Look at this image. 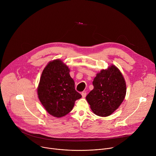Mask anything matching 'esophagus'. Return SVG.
Returning a JSON list of instances; mask_svg holds the SVG:
<instances>
[{
    "label": "esophagus",
    "mask_w": 156,
    "mask_h": 156,
    "mask_svg": "<svg viewBox=\"0 0 156 156\" xmlns=\"http://www.w3.org/2000/svg\"><path fill=\"white\" fill-rule=\"evenodd\" d=\"M81 95H82V97L84 98L86 96V92H82L81 93Z\"/></svg>",
    "instance_id": "1"
}]
</instances>
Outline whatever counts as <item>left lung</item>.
I'll list each match as a JSON object with an SVG mask.
<instances>
[{
  "mask_svg": "<svg viewBox=\"0 0 156 156\" xmlns=\"http://www.w3.org/2000/svg\"><path fill=\"white\" fill-rule=\"evenodd\" d=\"M94 89L86 99L93 112L100 117H107L118 108L126 95V83L115 65L102 70L94 78Z\"/></svg>",
  "mask_w": 156,
  "mask_h": 156,
  "instance_id": "1",
  "label": "left lung"
}]
</instances>
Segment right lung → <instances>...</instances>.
<instances>
[{
    "label": "right lung",
    "mask_w": 156,
    "mask_h": 156,
    "mask_svg": "<svg viewBox=\"0 0 156 156\" xmlns=\"http://www.w3.org/2000/svg\"><path fill=\"white\" fill-rule=\"evenodd\" d=\"M69 73L68 66L57 59L48 64L40 78L39 99L47 112L55 117L71 112L75 101L81 98Z\"/></svg>",
    "instance_id": "add662e5"
}]
</instances>
